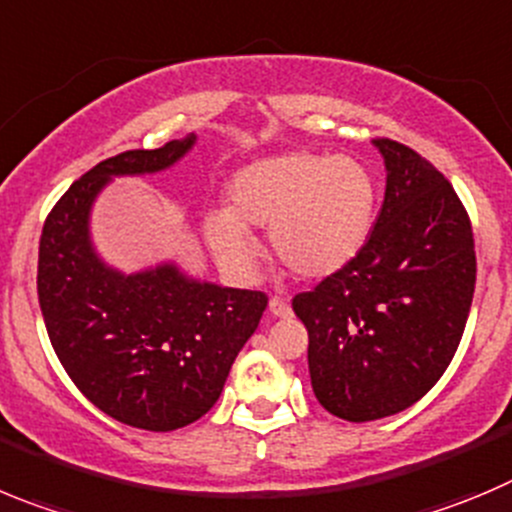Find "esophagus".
<instances>
[{
    "label": "esophagus",
    "mask_w": 512,
    "mask_h": 512,
    "mask_svg": "<svg viewBox=\"0 0 512 512\" xmlns=\"http://www.w3.org/2000/svg\"><path fill=\"white\" fill-rule=\"evenodd\" d=\"M267 308H270V313L275 315V318H288L290 315L288 300L278 298V295H275V298H270V305H267Z\"/></svg>",
    "instance_id": "34e87169"
}]
</instances>
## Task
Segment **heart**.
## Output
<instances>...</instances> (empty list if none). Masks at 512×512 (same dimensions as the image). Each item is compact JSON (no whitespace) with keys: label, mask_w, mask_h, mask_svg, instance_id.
<instances>
[{"label":"heart","mask_w":512,"mask_h":512,"mask_svg":"<svg viewBox=\"0 0 512 512\" xmlns=\"http://www.w3.org/2000/svg\"><path fill=\"white\" fill-rule=\"evenodd\" d=\"M376 189L371 174L348 156H270L245 166L229 181V209L204 219L219 267L247 280L257 260L250 229L270 227L272 255L293 275L321 280L343 270L374 224Z\"/></svg>","instance_id":"heart-1"}]
</instances>
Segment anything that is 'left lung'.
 Here are the masks:
<instances>
[{
	"instance_id": "1",
	"label": "left lung",
	"mask_w": 512,
	"mask_h": 512,
	"mask_svg": "<svg viewBox=\"0 0 512 512\" xmlns=\"http://www.w3.org/2000/svg\"><path fill=\"white\" fill-rule=\"evenodd\" d=\"M386 194L343 270L293 298L315 399L333 417L404 412L450 366L475 293L472 224L452 184L404 143L376 138Z\"/></svg>"
}]
</instances>
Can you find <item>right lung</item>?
<instances>
[{"instance_id":"1","label":"right lung","mask_w":512,"mask_h":512,"mask_svg":"<svg viewBox=\"0 0 512 512\" xmlns=\"http://www.w3.org/2000/svg\"><path fill=\"white\" fill-rule=\"evenodd\" d=\"M194 141L100 161L62 194L40 237L37 295L62 369L100 412L148 432L186 427L214 407L267 308L260 290L194 280L174 262L123 275L90 242V209L113 176L169 169Z\"/></svg>"}]
</instances>
